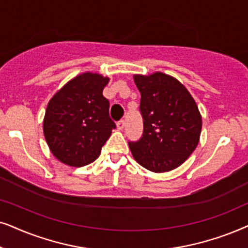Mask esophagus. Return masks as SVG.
I'll return each mask as SVG.
<instances>
[{"instance_id": "34e87169", "label": "esophagus", "mask_w": 248, "mask_h": 248, "mask_svg": "<svg viewBox=\"0 0 248 248\" xmlns=\"http://www.w3.org/2000/svg\"><path fill=\"white\" fill-rule=\"evenodd\" d=\"M124 128V121L120 120L119 122H117V129L118 130H122Z\"/></svg>"}]
</instances>
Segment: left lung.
<instances>
[{
  "label": "left lung",
  "mask_w": 248,
  "mask_h": 248,
  "mask_svg": "<svg viewBox=\"0 0 248 248\" xmlns=\"http://www.w3.org/2000/svg\"><path fill=\"white\" fill-rule=\"evenodd\" d=\"M140 92L144 133L129 143L135 160L152 172H168L181 166L200 143L202 115L195 100L172 76L155 71L134 75Z\"/></svg>",
  "instance_id": "8db88e82"
}]
</instances>
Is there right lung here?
Listing matches in <instances>:
<instances>
[{
	"mask_svg": "<svg viewBox=\"0 0 248 248\" xmlns=\"http://www.w3.org/2000/svg\"><path fill=\"white\" fill-rule=\"evenodd\" d=\"M110 78L86 71L70 79L48 101L43 133L49 151L69 167L94 162L115 128L103 96Z\"/></svg>",
	"mask_w": 248,
	"mask_h": 248,
	"instance_id": "obj_1",
	"label": "right lung"
}]
</instances>
